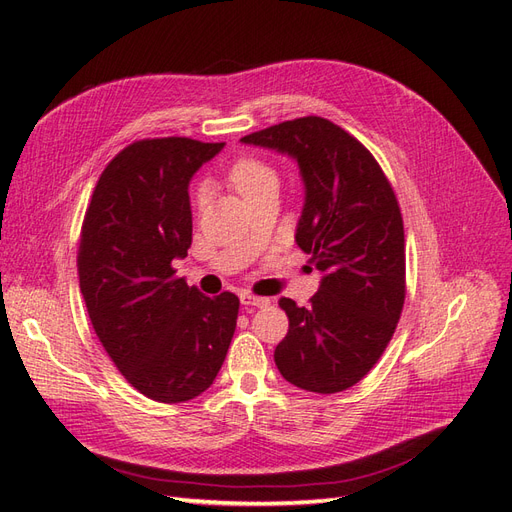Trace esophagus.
Returning a JSON list of instances; mask_svg holds the SVG:
<instances>
[{
	"instance_id": "34e87169",
	"label": "esophagus",
	"mask_w": 512,
	"mask_h": 512,
	"mask_svg": "<svg viewBox=\"0 0 512 512\" xmlns=\"http://www.w3.org/2000/svg\"><path fill=\"white\" fill-rule=\"evenodd\" d=\"M240 300H242L244 307H268L270 305V298L255 296V294H248V292H242Z\"/></svg>"
}]
</instances>
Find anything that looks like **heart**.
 Returning a JSON list of instances; mask_svg holds the SVG:
<instances>
[{
    "label": "heart",
    "mask_w": 512,
    "mask_h": 512,
    "mask_svg": "<svg viewBox=\"0 0 512 512\" xmlns=\"http://www.w3.org/2000/svg\"><path fill=\"white\" fill-rule=\"evenodd\" d=\"M227 183L246 201L248 196H253L264 188L277 186L279 179H277V173H274L268 164L255 160V157H240V160H235L229 166ZM205 203H207V199L203 192V194H199V207L203 209Z\"/></svg>",
    "instance_id": "obj_1"
}]
</instances>
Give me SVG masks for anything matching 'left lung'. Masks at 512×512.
Returning a JSON list of instances; mask_svg holds the SVG:
<instances>
[{
    "label": "left lung",
    "mask_w": 512,
    "mask_h": 512,
    "mask_svg": "<svg viewBox=\"0 0 512 512\" xmlns=\"http://www.w3.org/2000/svg\"><path fill=\"white\" fill-rule=\"evenodd\" d=\"M290 155L305 183L296 244L322 272L309 307L281 298L290 329L274 350L287 383L316 393L357 385L396 331L404 294V227L374 155L339 125L303 116L242 138Z\"/></svg>",
    "instance_id": "8db88e82"
}]
</instances>
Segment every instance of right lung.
Returning a JSON list of instances; mask_svg holds the SVG:
<instances>
[{
	"mask_svg": "<svg viewBox=\"0 0 512 512\" xmlns=\"http://www.w3.org/2000/svg\"><path fill=\"white\" fill-rule=\"evenodd\" d=\"M222 147L177 136L129 144L84 216L77 272L88 318L127 383L157 402H188L214 383L238 320V296H203L173 268L192 244L190 179Z\"/></svg>",
	"mask_w": 512,
	"mask_h": 512,
	"instance_id": "add662e5",
	"label": "right lung"
}]
</instances>
